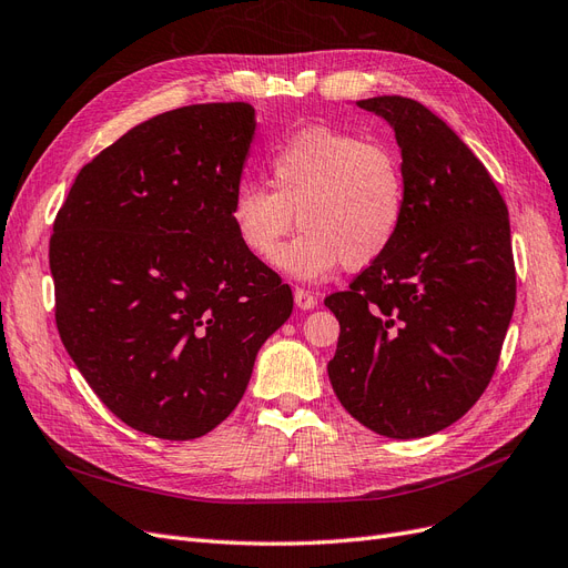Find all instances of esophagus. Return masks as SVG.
I'll use <instances>...</instances> for the list:
<instances>
[{
	"instance_id": "esophagus-1",
	"label": "esophagus",
	"mask_w": 568,
	"mask_h": 568,
	"mask_svg": "<svg viewBox=\"0 0 568 568\" xmlns=\"http://www.w3.org/2000/svg\"><path fill=\"white\" fill-rule=\"evenodd\" d=\"M295 304H297V308L308 311V308L316 306V297L311 295V292L304 290V287H295Z\"/></svg>"
}]
</instances>
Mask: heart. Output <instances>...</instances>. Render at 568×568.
<instances>
[{
    "instance_id": "b5f03b06",
    "label": "heart",
    "mask_w": 568,
    "mask_h": 568,
    "mask_svg": "<svg viewBox=\"0 0 568 568\" xmlns=\"http://www.w3.org/2000/svg\"><path fill=\"white\" fill-rule=\"evenodd\" d=\"M266 181L271 191L247 181L237 186L229 219L252 257L273 264L297 211L303 231L278 266L300 281L377 262L404 226L406 172L384 143L306 126L268 153Z\"/></svg>"
}]
</instances>
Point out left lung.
Segmentation results:
<instances>
[{"label": "left lung", "mask_w": 568, "mask_h": 568, "mask_svg": "<svg viewBox=\"0 0 568 568\" xmlns=\"http://www.w3.org/2000/svg\"><path fill=\"white\" fill-rule=\"evenodd\" d=\"M356 105L394 126L408 207L392 247L325 297L339 321L327 375L363 427L419 438L460 419L496 373L517 300L509 214L479 158L429 108L404 97Z\"/></svg>", "instance_id": "obj_1"}]
</instances>
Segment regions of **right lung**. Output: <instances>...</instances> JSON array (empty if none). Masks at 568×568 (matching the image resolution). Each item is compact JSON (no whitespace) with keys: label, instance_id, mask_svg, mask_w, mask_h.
I'll list each match as a JSON object with an SVG mask.
<instances>
[{"label":"right lung","instance_id":"1","mask_svg":"<svg viewBox=\"0 0 568 568\" xmlns=\"http://www.w3.org/2000/svg\"><path fill=\"white\" fill-rule=\"evenodd\" d=\"M254 126L243 101L145 120L84 164L53 222L61 342L136 432L189 442L224 423L292 314L229 219Z\"/></svg>","mask_w":568,"mask_h":568}]
</instances>
